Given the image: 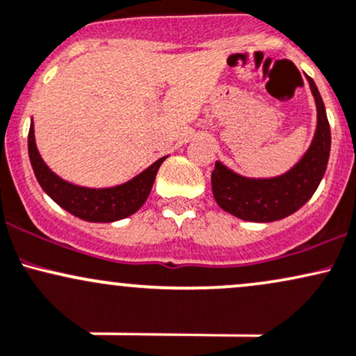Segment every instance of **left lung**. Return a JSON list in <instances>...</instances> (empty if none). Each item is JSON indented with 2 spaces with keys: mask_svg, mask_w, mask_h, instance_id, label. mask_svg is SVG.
Wrapping results in <instances>:
<instances>
[{
  "mask_svg": "<svg viewBox=\"0 0 356 356\" xmlns=\"http://www.w3.org/2000/svg\"><path fill=\"white\" fill-rule=\"evenodd\" d=\"M316 102V131L302 158L273 178H249L235 173L223 163L211 171V191L222 210L247 222H275L298 211L313 197L325 177L331 149V131L325 104L316 83L307 77Z\"/></svg>",
  "mask_w": 356,
  "mask_h": 356,
  "instance_id": "8db88e82",
  "label": "left lung"
}]
</instances>
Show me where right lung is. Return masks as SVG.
<instances>
[{"label": "right lung", "mask_w": 356, "mask_h": 356, "mask_svg": "<svg viewBox=\"0 0 356 356\" xmlns=\"http://www.w3.org/2000/svg\"><path fill=\"white\" fill-rule=\"evenodd\" d=\"M28 156L40 186L57 205L86 222L109 223L129 217L143 207L153 188L154 178L168 156L159 158L129 181L111 188H86L55 175L38 153L33 121L28 133Z\"/></svg>", "instance_id": "add662e5"}]
</instances>
